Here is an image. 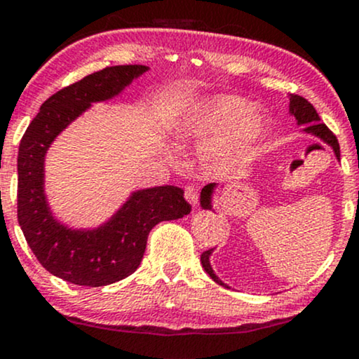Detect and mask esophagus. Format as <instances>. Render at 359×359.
I'll return each instance as SVG.
<instances>
[{"instance_id":"obj_1","label":"esophagus","mask_w":359,"mask_h":359,"mask_svg":"<svg viewBox=\"0 0 359 359\" xmlns=\"http://www.w3.org/2000/svg\"><path fill=\"white\" fill-rule=\"evenodd\" d=\"M184 196H185V199H187V203L192 205H196L197 199H199V192H197V189L194 187V185H187V187H185Z\"/></svg>"}]
</instances>
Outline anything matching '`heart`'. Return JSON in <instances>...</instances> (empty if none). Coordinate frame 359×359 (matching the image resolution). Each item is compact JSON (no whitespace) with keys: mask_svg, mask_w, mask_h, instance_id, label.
<instances>
[{"mask_svg":"<svg viewBox=\"0 0 359 359\" xmlns=\"http://www.w3.org/2000/svg\"><path fill=\"white\" fill-rule=\"evenodd\" d=\"M175 131L187 142L211 138L201 148V162L211 168L248 155L269 131V118L245 97L212 96L189 108Z\"/></svg>","mask_w":359,"mask_h":359,"instance_id":"1","label":"heart"}]
</instances>
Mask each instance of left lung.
Here are the masks:
<instances>
[{"label":"left lung","mask_w":359,"mask_h":359,"mask_svg":"<svg viewBox=\"0 0 359 359\" xmlns=\"http://www.w3.org/2000/svg\"><path fill=\"white\" fill-rule=\"evenodd\" d=\"M288 113L295 118V121H297L299 126H304L302 128L304 133H309V135H312V137L323 140L325 145H329L332 148L336 158L339 160V143H337V138L334 137V133H332V131L324 125V123H320L319 114H317V111L314 109V106H312L311 102H309L307 100H304V97L292 94L290 104H288ZM216 189H217V184H208L203 191H201V208L205 209V211H214L212 197H214V192H216ZM212 251L214 250H208L201 255V263H203V269L205 273H208L209 277L214 280V282L219 283V285H222V287H228L219 277H217L216 273H214V270L211 266Z\"/></svg>","instance_id":"8db88e82"}]
</instances>
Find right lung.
I'll use <instances>...</instances> for the list:
<instances>
[{
  "mask_svg": "<svg viewBox=\"0 0 359 359\" xmlns=\"http://www.w3.org/2000/svg\"><path fill=\"white\" fill-rule=\"evenodd\" d=\"M148 71L147 65H114L60 89L40 106L18 150V222L45 270L65 282L102 287L133 273L142 263L148 233L162 221L191 212L175 185L140 189L96 228H71L53 216L45 194V155L55 138L94 102L119 96Z\"/></svg>",
  "mask_w": 359,
  "mask_h": 359,
  "instance_id": "obj_1",
  "label": "right lung"
}]
</instances>
